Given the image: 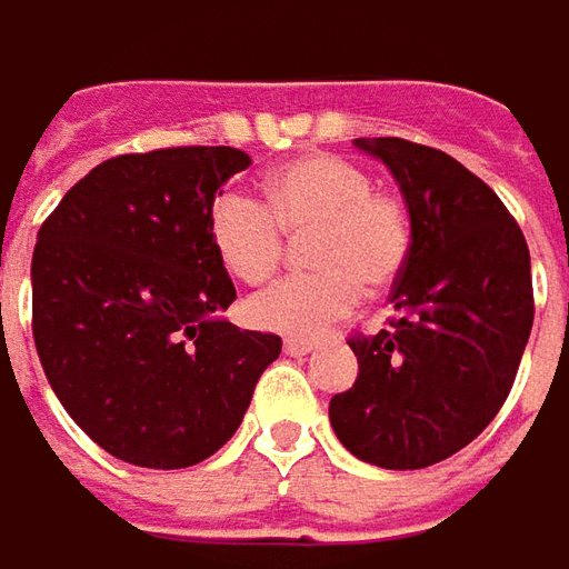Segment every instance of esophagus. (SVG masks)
Returning a JSON list of instances; mask_svg holds the SVG:
<instances>
[{
	"label": "esophagus",
	"instance_id": "1",
	"mask_svg": "<svg viewBox=\"0 0 569 569\" xmlns=\"http://www.w3.org/2000/svg\"><path fill=\"white\" fill-rule=\"evenodd\" d=\"M283 352L286 356H308V352H315V343L311 340H286L283 343Z\"/></svg>",
	"mask_w": 569,
	"mask_h": 569
}]
</instances>
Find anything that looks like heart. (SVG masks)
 Segmentation results:
<instances>
[{
	"label": "heart",
	"instance_id": "heart-1",
	"mask_svg": "<svg viewBox=\"0 0 569 569\" xmlns=\"http://www.w3.org/2000/svg\"><path fill=\"white\" fill-rule=\"evenodd\" d=\"M267 207L242 191H220L207 226L220 264L242 283H264L286 258V236L305 239L318 267L251 296L248 321L286 337H318L346 318L362 286L378 292L409 264L416 226L406 198L375 188L371 172L340 153L296 157L267 179Z\"/></svg>",
	"mask_w": 569,
	"mask_h": 569
}]
</instances>
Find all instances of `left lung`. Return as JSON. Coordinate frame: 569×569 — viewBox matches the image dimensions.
I'll return each instance as SVG.
<instances>
[{
    "mask_svg": "<svg viewBox=\"0 0 569 569\" xmlns=\"http://www.w3.org/2000/svg\"><path fill=\"white\" fill-rule=\"evenodd\" d=\"M397 176L416 242L393 283V318L349 346L356 383L330 400L349 453L425 469L476 441L507 400L532 330V267L498 194L450 153L402 138L356 141Z\"/></svg>",
    "mask_w": 569,
    "mask_h": 569,
    "instance_id": "obj_1",
    "label": "left lung"
}]
</instances>
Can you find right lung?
<instances>
[{
    "label": "right lung",
    "mask_w": 569,
    "mask_h": 569,
    "mask_svg": "<svg viewBox=\"0 0 569 569\" xmlns=\"http://www.w3.org/2000/svg\"><path fill=\"white\" fill-rule=\"evenodd\" d=\"M248 163L242 150L201 144L122 153L71 186L37 232V356L66 412L116 460H207L283 349L220 318L236 286L207 213Z\"/></svg>",
    "instance_id": "obj_1"
}]
</instances>
